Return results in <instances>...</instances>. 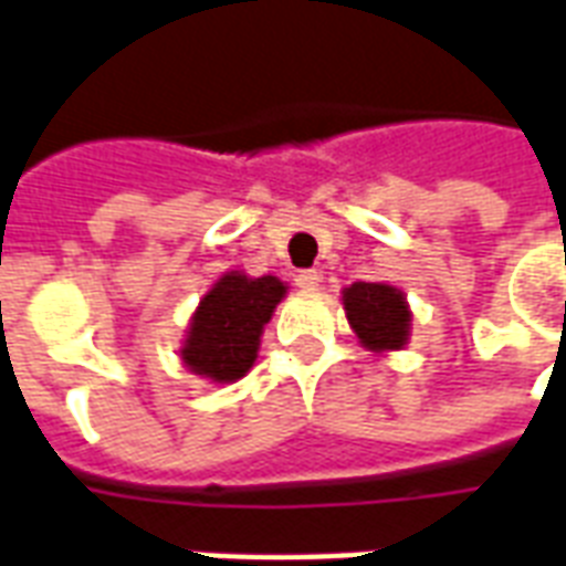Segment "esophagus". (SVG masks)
I'll return each instance as SVG.
<instances>
[{"label":"esophagus","instance_id":"1","mask_svg":"<svg viewBox=\"0 0 566 566\" xmlns=\"http://www.w3.org/2000/svg\"><path fill=\"white\" fill-rule=\"evenodd\" d=\"M318 283H322V274H318L316 268H304L295 274V286L304 289V292H316Z\"/></svg>","mask_w":566,"mask_h":566}]
</instances>
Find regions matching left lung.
Wrapping results in <instances>:
<instances>
[{
  "label": "left lung",
  "instance_id": "left-lung-1",
  "mask_svg": "<svg viewBox=\"0 0 566 566\" xmlns=\"http://www.w3.org/2000/svg\"><path fill=\"white\" fill-rule=\"evenodd\" d=\"M343 310L355 337L367 352L388 355L409 346L411 307L402 289L358 280L343 289Z\"/></svg>",
  "mask_w": 566,
  "mask_h": 566
}]
</instances>
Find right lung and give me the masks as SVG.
<instances>
[{
  "label": "right lung",
  "mask_w": 566,
  "mask_h": 566,
  "mask_svg": "<svg viewBox=\"0 0 566 566\" xmlns=\"http://www.w3.org/2000/svg\"><path fill=\"white\" fill-rule=\"evenodd\" d=\"M286 283L274 274L250 277L244 271L220 274L190 316L178 358L211 385H232L256 364L262 331L286 298Z\"/></svg>",
  "instance_id": "1"
}]
</instances>
